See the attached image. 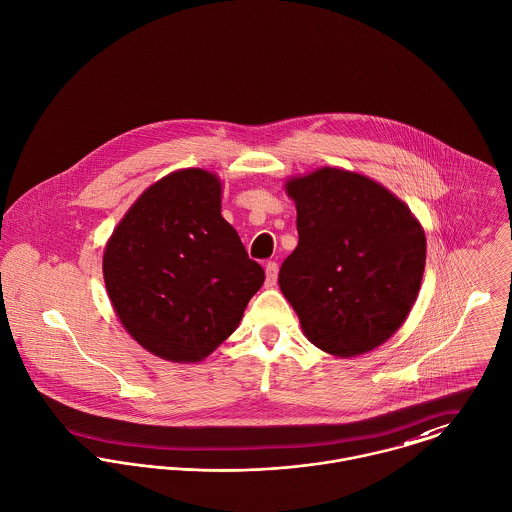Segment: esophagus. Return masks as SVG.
Returning <instances> with one entry per match:
<instances>
[{
	"mask_svg": "<svg viewBox=\"0 0 512 512\" xmlns=\"http://www.w3.org/2000/svg\"><path fill=\"white\" fill-rule=\"evenodd\" d=\"M265 275H267L265 284H267L269 288H273V286L277 284V277H279V265H277L275 261H269V263L265 265Z\"/></svg>",
	"mask_w": 512,
	"mask_h": 512,
	"instance_id": "1",
	"label": "esophagus"
}]
</instances>
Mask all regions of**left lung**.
I'll return each instance as SVG.
<instances>
[{
    "mask_svg": "<svg viewBox=\"0 0 512 512\" xmlns=\"http://www.w3.org/2000/svg\"><path fill=\"white\" fill-rule=\"evenodd\" d=\"M298 245L279 286L302 334L336 357L377 349L404 324L420 292L426 235L389 188L338 167L290 176Z\"/></svg>",
    "mask_w": 512,
    "mask_h": 512,
    "instance_id": "obj_1",
    "label": "left lung"
}]
</instances>
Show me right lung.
Here are the masks:
<instances>
[{
    "mask_svg": "<svg viewBox=\"0 0 512 512\" xmlns=\"http://www.w3.org/2000/svg\"><path fill=\"white\" fill-rule=\"evenodd\" d=\"M104 283L125 332L172 363H200L239 326L265 271L222 216V180L178 169L131 204L110 235Z\"/></svg>",
    "mask_w": 512,
    "mask_h": 512,
    "instance_id": "1",
    "label": "right lung"
}]
</instances>
